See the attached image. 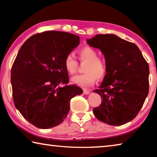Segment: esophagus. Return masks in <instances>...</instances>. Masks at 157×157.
<instances>
[{
	"mask_svg": "<svg viewBox=\"0 0 157 157\" xmlns=\"http://www.w3.org/2000/svg\"><path fill=\"white\" fill-rule=\"evenodd\" d=\"M83 93H84V94L87 95V94H90V91H89V90H87V89H83Z\"/></svg>",
	"mask_w": 157,
	"mask_h": 157,
	"instance_id": "1",
	"label": "esophagus"
}]
</instances>
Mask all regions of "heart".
Returning a JSON list of instances; mask_svg holds the SVG:
<instances>
[{
	"label": "heart",
	"instance_id": "1",
	"mask_svg": "<svg viewBox=\"0 0 157 157\" xmlns=\"http://www.w3.org/2000/svg\"><path fill=\"white\" fill-rule=\"evenodd\" d=\"M79 58L81 62H86L84 66V73L76 75L71 78V80L73 84L80 87L91 86L98 79H102L105 76L107 72L105 63L104 61L98 57L97 51L93 48L85 46L79 50ZM63 66L66 72L73 74L78 68V62L71 54L66 56L63 60Z\"/></svg>",
	"mask_w": 157,
	"mask_h": 157
}]
</instances>
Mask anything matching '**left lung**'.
<instances>
[{
    "mask_svg": "<svg viewBox=\"0 0 157 157\" xmlns=\"http://www.w3.org/2000/svg\"><path fill=\"white\" fill-rule=\"evenodd\" d=\"M105 58L107 73L99 89L100 107L93 112L110 125L132 121L143 107L149 91V66L136 45L112 34H97L86 40Z\"/></svg>",
    "mask_w": 157,
    "mask_h": 157,
    "instance_id": "8db88e82",
    "label": "left lung"
}]
</instances>
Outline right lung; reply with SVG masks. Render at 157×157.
<instances>
[{
    "mask_svg": "<svg viewBox=\"0 0 157 157\" xmlns=\"http://www.w3.org/2000/svg\"><path fill=\"white\" fill-rule=\"evenodd\" d=\"M79 44L75 34L47 31L30 37L18 52L11 71L13 100L21 115L38 128L62 123L71 98L83 93L66 85L68 74L63 66L66 55Z\"/></svg>",
    "mask_w": 157,
    "mask_h": 157,
    "instance_id": "right-lung-1",
    "label": "right lung"
}]
</instances>
